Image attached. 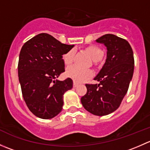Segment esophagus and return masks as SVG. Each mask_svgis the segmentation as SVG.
Here are the masks:
<instances>
[{
	"label": "esophagus",
	"instance_id": "1",
	"mask_svg": "<svg viewBox=\"0 0 150 150\" xmlns=\"http://www.w3.org/2000/svg\"><path fill=\"white\" fill-rule=\"evenodd\" d=\"M78 86V84L76 82H74V83H73V87H74V88H76Z\"/></svg>",
	"mask_w": 150,
	"mask_h": 150
}]
</instances>
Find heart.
I'll return each instance as SVG.
<instances>
[{
    "label": "heart",
    "instance_id": "heart-1",
    "mask_svg": "<svg viewBox=\"0 0 150 150\" xmlns=\"http://www.w3.org/2000/svg\"><path fill=\"white\" fill-rule=\"evenodd\" d=\"M87 51L90 54L92 59L94 62H99L103 58L104 52L100 48L96 46H91L87 48ZM75 50L72 48L63 55V60L67 65H69L73 62ZM66 74L69 78H72L75 82L81 83L88 79L92 76V72L89 69H84L77 65L69 67L66 71Z\"/></svg>",
    "mask_w": 150,
    "mask_h": 150
}]
</instances>
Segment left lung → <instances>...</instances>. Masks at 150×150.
I'll return each instance as SVG.
<instances>
[{
	"instance_id": "left-lung-1",
	"label": "left lung",
	"mask_w": 150,
	"mask_h": 150,
	"mask_svg": "<svg viewBox=\"0 0 150 150\" xmlns=\"http://www.w3.org/2000/svg\"><path fill=\"white\" fill-rule=\"evenodd\" d=\"M107 47L104 64L94 78L96 84H86L87 92L81 103L88 112L104 116L115 111L128 91L134 69L133 50L125 39L106 34L97 40Z\"/></svg>"
}]
</instances>
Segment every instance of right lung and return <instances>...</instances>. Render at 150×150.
Masks as SVG:
<instances>
[{
	"label": "right lung",
	"mask_w": 150,
	"mask_h": 150,
	"mask_svg": "<svg viewBox=\"0 0 150 150\" xmlns=\"http://www.w3.org/2000/svg\"><path fill=\"white\" fill-rule=\"evenodd\" d=\"M74 45L62 43L51 35L40 33L22 47L18 75L22 96L38 117L51 119L62 110L63 95L72 88V80L57 78L64 72L62 55Z\"/></svg>",
	"instance_id": "obj_1"
}]
</instances>
